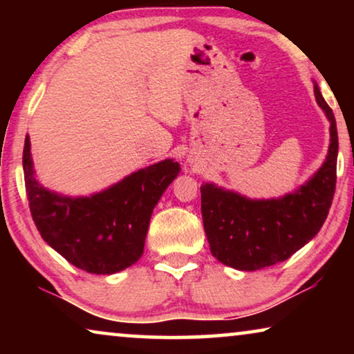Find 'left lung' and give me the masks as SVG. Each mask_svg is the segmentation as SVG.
I'll return each instance as SVG.
<instances>
[{"mask_svg":"<svg viewBox=\"0 0 354 354\" xmlns=\"http://www.w3.org/2000/svg\"><path fill=\"white\" fill-rule=\"evenodd\" d=\"M314 95L330 120V147L326 162L306 185L279 200L251 201L203 183V225L211 253L222 264L258 270L282 263L316 236L326 222L335 195L338 133L330 106L317 85Z\"/></svg>","mask_w":354,"mask_h":354,"instance_id":"left-lung-1","label":"left lung"}]
</instances>
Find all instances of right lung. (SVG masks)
Instances as JSON below:
<instances>
[{"instance_id":"add662e5","label":"right lung","mask_w":354,"mask_h":354,"mask_svg":"<svg viewBox=\"0 0 354 354\" xmlns=\"http://www.w3.org/2000/svg\"><path fill=\"white\" fill-rule=\"evenodd\" d=\"M22 164L28 207L41 239L90 274H114L137 263L153 207L180 171L178 162L166 159L98 195L64 198L45 190L33 177L28 135Z\"/></svg>"}]
</instances>
